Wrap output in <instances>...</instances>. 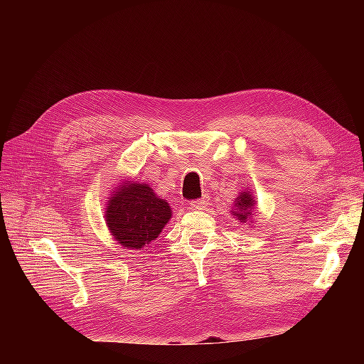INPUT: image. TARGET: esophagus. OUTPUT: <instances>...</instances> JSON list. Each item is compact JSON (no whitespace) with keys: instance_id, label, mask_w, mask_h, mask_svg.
Segmentation results:
<instances>
[{"instance_id":"obj_1","label":"esophagus","mask_w":364,"mask_h":364,"mask_svg":"<svg viewBox=\"0 0 364 364\" xmlns=\"http://www.w3.org/2000/svg\"><path fill=\"white\" fill-rule=\"evenodd\" d=\"M206 205H208V200L203 197V199L190 202V209H194V211H199V209H203Z\"/></svg>"}]
</instances>
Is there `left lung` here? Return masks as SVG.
I'll use <instances>...</instances> for the list:
<instances>
[{"label": "left lung", "mask_w": 364, "mask_h": 364, "mask_svg": "<svg viewBox=\"0 0 364 364\" xmlns=\"http://www.w3.org/2000/svg\"><path fill=\"white\" fill-rule=\"evenodd\" d=\"M257 211V200L255 196H253L249 188H245L241 191L237 199H234V206L230 209V214H232L241 223H253V215Z\"/></svg>", "instance_id": "8db88e82"}]
</instances>
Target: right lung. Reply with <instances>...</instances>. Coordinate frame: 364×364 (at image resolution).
<instances>
[{
  "label": "right lung",
  "instance_id": "1",
  "mask_svg": "<svg viewBox=\"0 0 364 364\" xmlns=\"http://www.w3.org/2000/svg\"><path fill=\"white\" fill-rule=\"evenodd\" d=\"M171 214L168 202L161 199L149 183L127 179L109 194L105 220L121 246L139 250L159 237Z\"/></svg>",
  "mask_w": 364,
  "mask_h": 364
}]
</instances>
